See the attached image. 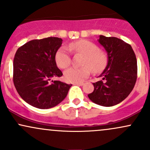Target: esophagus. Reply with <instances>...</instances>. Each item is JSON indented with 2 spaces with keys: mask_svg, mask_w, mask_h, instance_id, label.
Masks as SVG:
<instances>
[{
  "mask_svg": "<svg viewBox=\"0 0 150 150\" xmlns=\"http://www.w3.org/2000/svg\"><path fill=\"white\" fill-rule=\"evenodd\" d=\"M73 85H78V86H82L84 85V83H82V82H79V83H73Z\"/></svg>",
  "mask_w": 150,
  "mask_h": 150,
  "instance_id": "1",
  "label": "esophagus"
}]
</instances>
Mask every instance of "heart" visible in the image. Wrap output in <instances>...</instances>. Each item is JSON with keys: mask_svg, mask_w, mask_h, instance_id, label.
Masks as SVG:
<instances>
[{"mask_svg": "<svg viewBox=\"0 0 150 150\" xmlns=\"http://www.w3.org/2000/svg\"><path fill=\"white\" fill-rule=\"evenodd\" d=\"M68 49L73 53L83 55L81 68H70L64 73L65 80L68 82L79 83L83 82L93 73H99L106 64V56L103 51H99L97 46L87 40H79L70 43ZM56 61L61 68H68L71 63V57L66 48L62 47L56 54Z\"/></svg>", "mask_w": 150, "mask_h": 150, "instance_id": "b5f03b06", "label": "heart"}]
</instances>
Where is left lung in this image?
<instances>
[{"mask_svg": "<svg viewBox=\"0 0 150 150\" xmlns=\"http://www.w3.org/2000/svg\"><path fill=\"white\" fill-rule=\"evenodd\" d=\"M108 55V63L100 76L103 80L93 83L88 94L91 101L103 106H112L123 101L132 92L137 80V59L131 46L116 37L99 36L98 40Z\"/></svg>", "mask_w": 150, "mask_h": 150, "instance_id": "8db88e82", "label": "left lung"}]
</instances>
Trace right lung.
<instances>
[{
    "mask_svg": "<svg viewBox=\"0 0 150 150\" xmlns=\"http://www.w3.org/2000/svg\"><path fill=\"white\" fill-rule=\"evenodd\" d=\"M63 40L58 37L34 39L20 46L13 60V82L17 92L27 104L46 109L66 97L72 85L53 77H61L56 54Z\"/></svg>",
    "mask_w": 150,
    "mask_h": 150,
    "instance_id": "add662e5",
    "label": "right lung"
}]
</instances>
